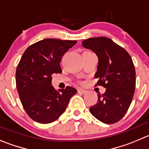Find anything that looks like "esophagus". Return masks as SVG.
Masks as SVG:
<instances>
[{"label":"esophagus","instance_id":"1","mask_svg":"<svg viewBox=\"0 0 149 149\" xmlns=\"http://www.w3.org/2000/svg\"><path fill=\"white\" fill-rule=\"evenodd\" d=\"M78 92H79V93H81V94H84L86 93V92H87V90H84V89H78Z\"/></svg>","mask_w":149,"mask_h":149}]
</instances>
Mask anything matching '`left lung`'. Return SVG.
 I'll use <instances>...</instances> for the list:
<instances>
[{
	"label": "left lung",
	"mask_w": 149,
	"mask_h": 149,
	"mask_svg": "<svg viewBox=\"0 0 149 149\" xmlns=\"http://www.w3.org/2000/svg\"><path fill=\"white\" fill-rule=\"evenodd\" d=\"M82 45L95 53L98 65L95 77L98 84L106 88L98 95V102L90 108V113L107 124L119 121L127 112L135 90V69L129 53L111 39L92 37Z\"/></svg>",
	"instance_id": "8db88e82"
}]
</instances>
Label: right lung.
Wrapping results in <instances>:
<instances>
[{"label": "right lung", "instance_id": "1", "mask_svg": "<svg viewBox=\"0 0 149 149\" xmlns=\"http://www.w3.org/2000/svg\"><path fill=\"white\" fill-rule=\"evenodd\" d=\"M76 40L44 39L25 51L16 70V86L26 113L34 121H55L66 109L70 98L77 93L72 87L59 91L51 85V76L61 73L62 56Z\"/></svg>", "mask_w": 149, "mask_h": 149}]
</instances>
